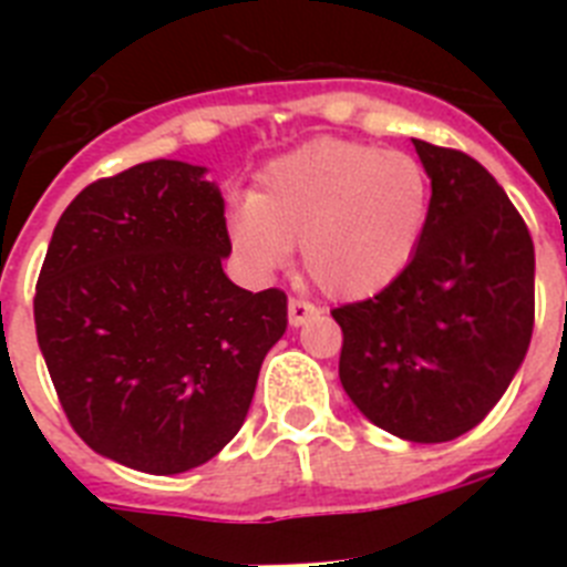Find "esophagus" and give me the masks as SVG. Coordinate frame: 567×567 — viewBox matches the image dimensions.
Instances as JSON below:
<instances>
[{
    "label": "esophagus",
    "instance_id": "1",
    "mask_svg": "<svg viewBox=\"0 0 567 567\" xmlns=\"http://www.w3.org/2000/svg\"><path fill=\"white\" fill-rule=\"evenodd\" d=\"M320 309L315 307V303H309V300L303 298H289V323L292 327H303L309 318H315Z\"/></svg>",
    "mask_w": 567,
    "mask_h": 567
}]
</instances>
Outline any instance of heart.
<instances>
[{
	"label": "heart",
	"mask_w": 567,
	"mask_h": 567,
	"mask_svg": "<svg viewBox=\"0 0 567 567\" xmlns=\"http://www.w3.org/2000/svg\"><path fill=\"white\" fill-rule=\"evenodd\" d=\"M432 213V178L409 153L323 138L258 175L229 213V238L255 272L284 267L300 244L309 280L332 298L389 287L414 258Z\"/></svg>",
	"instance_id": "heart-1"
}]
</instances>
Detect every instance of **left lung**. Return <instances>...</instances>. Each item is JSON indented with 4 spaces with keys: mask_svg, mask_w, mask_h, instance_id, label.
Instances as JSON below:
<instances>
[{
    "mask_svg": "<svg viewBox=\"0 0 567 567\" xmlns=\"http://www.w3.org/2000/svg\"><path fill=\"white\" fill-rule=\"evenodd\" d=\"M412 142L432 178V213L389 287L332 309L340 383L383 432L449 443L483 423L528 352L534 240L483 164Z\"/></svg>",
    "mask_w": 567,
    "mask_h": 567,
    "instance_id": "1",
    "label": "left lung"
}]
</instances>
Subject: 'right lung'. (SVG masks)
Masks as SVG:
<instances>
[{"instance_id":"obj_1","label":"right lung","mask_w":567,"mask_h":567,"mask_svg":"<svg viewBox=\"0 0 567 567\" xmlns=\"http://www.w3.org/2000/svg\"><path fill=\"white\" fill-rule=\"evenodd\" d=\"M204 173L158 158L84 187L37 280L39 349L70 425L147 474L221 452L287 332V295L224 275V198Z\"/></svg>"}]
</instances>
